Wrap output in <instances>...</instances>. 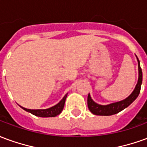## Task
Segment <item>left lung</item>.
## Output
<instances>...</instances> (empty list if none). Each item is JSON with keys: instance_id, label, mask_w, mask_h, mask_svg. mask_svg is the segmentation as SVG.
Here are the masks:
<instances>
[{"instance_id": "1", "label": "left lung", "mask_w": 147, "mask_h": 147, "mask_svg": "<svg viewBox=\"0 0 147 147\" xmlns=\"http://www.w3.org/2000/svg\"><path fill=\"white\" fill-rule=\"evenodd\" d=\"M138 60V66H139V80L138 83L136 84V86L134 91H133L131 95L128 96L126 99L120 102L112 103L107 105H98L93 101L90 95L88 94L87 97V105L89 108L90 111L94 115H98V116H111L113 114L118 113L119 112L122 111L125 108H127L128 105H130L139 96L140 93V89H141V85H142V69L140 67V63H139V59Z\"/></svg>"}]
</instances>
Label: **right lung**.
I'll return each mask as SVG.
<instances>
[{"label": "right lung", "mask_w": 147, "mask_h": 147, "mask_svg": "<svg viewBox=\"0 0 147 147\" xmlns=\"http://www.w3.org/2000/svg\"><path fill=\"white\" fill-rule=\"evenodd\" d=\"M67 94H65L63 99L61 100V102H59L58 104H57L54 106H53L51 108L46 109H25L24 107H22V109H24V110L29 112L31 114H33L34 116L40 117H53L57 116L61 113L63 109H64V103H65V100L67 98Z\"/></svg>", "instance_id": "right-lung-1"}]
</instances>
